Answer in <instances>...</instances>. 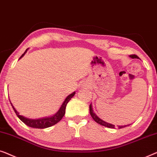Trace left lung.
I'll return each instance as SVG.
<instances>
[{
	"label": "left lung",
	"mask_w": 157,
	"mask_h": 157,
	"mask_svg": "<svg viewBox=\"0 0 157 157\" xmlns=\"http://www.w3.org/2000/svg\"><path fill=\"white\" fill-rule=\"evenodd\" d=\"M131 58H136L137 56H135V55H132V56H129ZM90 115L92 116V117L93 120L95 121V122L98 123V124H100V125L101 126H104V127H108V128H114V124H110V123H108L107 122H105V121H104L100 119L99 117L97 115V114L94 113L93 109H92V104H90ZM129 124L128 125H124V126H118V128L119 129H122L123 127H127V126H129Z\"/></svg>",
	"instance_id": "left-lung-1"
}]
</instances>
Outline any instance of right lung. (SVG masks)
<instances>
[{"instance_id": "add662e5", "label": "right lung", "mask_w": 157, "mask_h": 157, "mask_svg": "<svg viewBox=\"0 0 157 157\" xmlns=\"http://www.w3.org/2000/svg\"><path fill=\"white\" fill-rule=\"evenodd\" d=\"M27 51H28V49L25 50V52H24L23 55H22L21 57L19 58V59L24 56V55L27 52ZM75 92H72V94H69V95L66 98L65 101H63V104H62L61 107H59L58 111H57L54 115L48 117H44V118L30 119V118L25 117L24 116L20 115L19 112L15 109V108L14 107V106L12 105V103L10 102V104H11L12 107L13 108V110L15 111V114H16V115L17 116V117H18L23 123H25L26 125L32 128H36V129H45V128L52 127V126L55 125L56 124L59 122V121L62 120V118L63 117L65 114V109H66V106H67V104L68 103V101L71 100L72 97L75 95Z\"/></svg>"}]
</instances>
